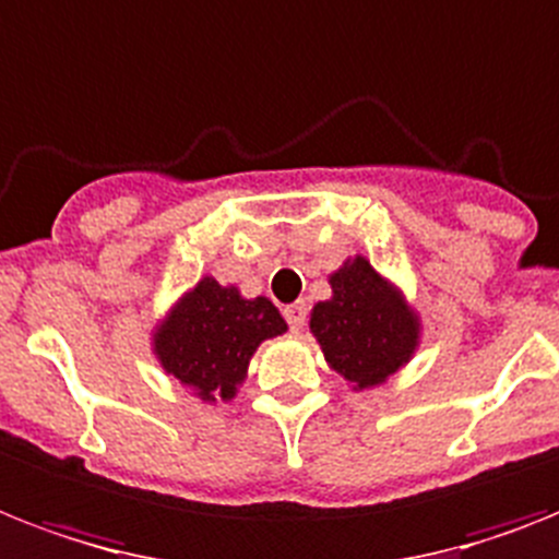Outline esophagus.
I'll return each mask as SVG.
<instances>
[{
	"label": "esophagus",
	"instance_id": "obj_1",
	"mask_svg": "<svg viewBox=\"0 0 559 559\" xmlns=\"http://www.w3.org/2000/svg\"><path fill=\"white\" fill-rule=\"evenodd\" d=\"M284 319L289 321V326H293V330H301L304 321H307V304L295 301V304H289V307H284Z\"/></svg>",
	"mask_w": 559,
	"mask_h": 559
}]
</instances>
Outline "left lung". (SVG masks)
I'll use <instances>...</instances> for the list:
<instances>
[{
	"instance_id": "obj_1",
	"label": "left lung",
	"mask_w": 559,
	"mask_h": 559,
	"mask_svg": "<svg viewBox=\"0 0 559 559\" xmlns=\"http://www.w3.org/2000/svg\"><path fill=\"white\" fill-rule=\"evenodd\" d=\"M326 281L333 295L312 307L310 333L350 390L379 388L419 350L421 316L365 255H350Z\"/></svg>"
}]
</instances>
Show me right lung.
Listing matches in <instances>:
<instances>
[{
  "label": "right lung",
  "mask_w": 559,
  "mask_h": 559,
  "mask_svg": "<svg viewBox=\"0 0 559 559\" xmlns=\"http://www.w3.org/2000/svg\"><path fill=\"white\" fill-rule=\"evenodd\" d=\"M287 333V321L266 298H243L235 284L203 275L186 289L152 330V353L163 373L175 376L206 405L233 402L247 382L261 342Z\"/></svg>",
  "instance_id": "right-lung-1"
}]
</instances>
